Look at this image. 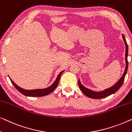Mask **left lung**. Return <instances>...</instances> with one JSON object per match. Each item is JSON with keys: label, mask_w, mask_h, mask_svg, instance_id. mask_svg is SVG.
Segmentation results:
<instances>
[{"label": "left lung", "mask_w": 132, "mask_h": 132, "mask_svg": "<svg viewBox=\"0 0 132 132\" xmlns=\"http://www.w3.org/2000/svg\"><path fill=\"white\" fill-rule=\"evenodd\" d=\"M122 38H123V40L125 43L126 45V67L125 68V70H124V73L122 75V77H121L120 80H119L118 82H117L116 84H115L114 85L112 86V87L108 88V89H104V91H101V92H95L93 91L92 90H90L88 88L85 87L84 86H83L82 84L80 83V80H79L78 85L79 88L81 89V91H82V93L84 94L85 95H86V96L89 97V98H94V99H99V98H104V97H106L109 95L112 94H114L115 93L118 91V90L121 88V86H122V84H123L124 81V78H125L126 75L127 73V69H128V61H127V56H128V46L127 44V42H126V40L125 39V37L123 34L122 35Z\"/></svg>", "instance_id": "8db88e82"}]
</instances>
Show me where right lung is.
Returning a JSON list of instances; mask_svg holds the SVG:
<instances>
[{
	"instance_id": "obj_1",
	"label": "right lung",
	"mask_w": 132,
	"mask_h": 132,
	"mask_svg": "<svg viewBox=\"0 0 132 132\" xmlns=\"http://www.w3.org/2000/svg\"><path fill=\"white\" fill-rule=\"evenodd\" d=\"M64 72V71H61L60 73L59 74L58 76H57L56 79L54 82L53 84L51 86H50L49 87L44 88V89H32V90H27L23 89L17 85L15 83H14L13 81H12L11 79H10L11 81L12 84H13V85L15 86V88L17 89L18 91H19L20 93H21L22 94L26 95V96H29V97H43L45 96V95H47L51 93H52L54 90L55 89V88L57 87V85H58L59 79H60L61 76L62 75V73Z\"/></svg>"
}]
</instances>
